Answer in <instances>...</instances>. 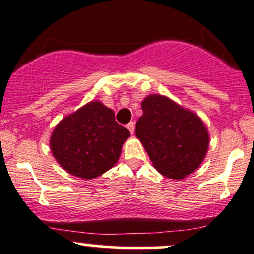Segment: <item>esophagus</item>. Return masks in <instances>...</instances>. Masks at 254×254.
Returning <instances> with one entry per match:
<instances>
[{
  "mask_svg": "<svg viewBox=\"0 0 254 254\" xmlns=\"http://www.w3.org/2000/svg\"><path fill=\"white\" fill-rule=\"evenodd\" d=\"M127 128L130 132V134H134V130H135V124H134V122H129V124L127 125Z\"/></svg>",
  "mask_w": 254,
  "mask_h": 254,
  "instance_id": "esophagus-1",
  "label": "esophagus"
}]
</instances>
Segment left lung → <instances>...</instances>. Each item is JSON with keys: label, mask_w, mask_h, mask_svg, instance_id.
<instances>
[{"label": "left lung", "mask_w": 254, "mask_h": 254, "mask_svg": "<svg viewBox=\"0 0 254 254\" xmlns=\"http://www.w3.org/2000/svg\"><path fill=\"white\" fill-rule=\"evenodd\" d=\"M141 108L135 135L157 171L171 180L191 175L203 162L209 146L203 121L163 95H148Z\"/></svg>", "instance_id": "1"}]
</instances>
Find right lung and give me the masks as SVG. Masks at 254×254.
Here are the masks:
<instances>
[{
    "label": "right lung",
    "instance_id": "obj_1",
    "mask_svg": "<svg viewBox=\"0 0 254 254\" xmlns=\"http://www.w3.org/2000/svg\"><path fill=\"white\" fill-rule=\"evenodd\" d=\"M129 135V130L115 121L112 109L91 101L57 125L50 147L68 174L91 180L115 165Z\"/></svg>",
    "mask_w": 254,
    "mask_h": 254
}]
</instances>
